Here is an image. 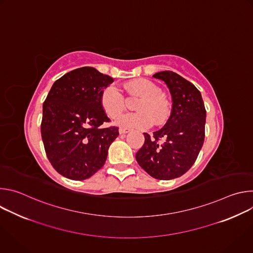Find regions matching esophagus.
Returning a JSON list of instances; mask_svg holds the SVG:
<instances>
[{"instance_id": "obj_1", "label": "esophagus", "mask_w": 253, "mask_h": 253, "mask_svg": "<svg viewBox=\"0 0 253 253\" xmlns=\"http://www.w3.org/2000/svg\"><path fill=\"white\" fill-rule=\"evenodd\" d=\"M130 132V130L129 129H125V128H120L119 129V133H120V135L121 136H123V135H126L127 133H129Z\"/></svg>"}]
</instances>
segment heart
<instances>
[{"instance_id":"1","label":"heart","mask_w":253,"mask_h":253,"mask_svg":"<svg viewBox=\"0 0 253 253\" xmlns=\"http://www.w3.org/2000/svg\"><path fill=\"white\" fill-rule=\"evenodd\" d=\"M130 95L140 97L135 105L136 113H128L116 120V125L125 129H146L153 122L164 124L170 116V106L163 96L162 90L146 79H135L125 85ZM100 104L104 112L111 118H116L125 110V99L122 92L114 85L103 89Z\"/></svg>"}]
</instances>
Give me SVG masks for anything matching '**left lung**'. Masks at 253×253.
I'll list each match as a JSON object with an SVG mask.
<instances>
[{
    "label": "left lung",
    "mask_w": 253,
    "mask_h": 253,
    "mask_svg": "<svg viewBox=\"0 0 253 253\" xmlns=\"http://www.w3.org/2000/svg\"><path fill=\"white\" fill-rule=\"evenodd\" d=\"M167 85L172 111L167 123L150 136L136 153L138 164L150 176L170 180L186 173L194 164L204 142L206 110L198 89L172 71L153 75Z\"/></svg>",
    "instance_id": "left-lung-1"
}]
</instances>
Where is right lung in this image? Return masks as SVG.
<instances>
[{"instance_id":"1","label":"right lung","mask_w":253,"mask_h":253,"mask_svg":"<svg viewBox=\"0 0 253 253\" xmlns=\"http://www.w3.org/2000/svg\"><path fill=\"white\" fill-rule=\"evenodd\" d=\"M113 81L93 67H82L53 84L43 104L41 134L47 157L62 176L85 180L105 164L119 131L101 127L110 119L100 96Z\"/></svg>"}]
</instances>
